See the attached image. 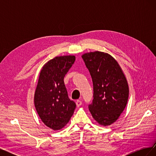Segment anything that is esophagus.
<instances>
[{"label":"esophagus","mask_w":156,"mask_h":156,"mask_svg":"<svg viewBox=\"0 0 156 156\" xmlns=\"http://www.w3.org/2000/svg\"><path fill=\"white\" fill-rule=\"evenodd\" d=\"M76 105H77V107H80V106H81V105H82V101H80V100H77V101H76Z\"/></svg>","instance_id":"1"}]
</instances>
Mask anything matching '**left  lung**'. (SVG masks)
<instances>
[{"mask_svg": "<svg viewBox=\"0 0 156 156\" xmlns=\"http://www.w3.org/2000/svg\"><path fill=\"white\" fill-rule=\"evenodd\" d=\"M82 58L93 82L94 99L89 111L98 123L109 126L127 105L129 87L126 78L117 61L108 53L90 52Z\"/></svg>", "mask_w": 156, "mask_h": 156, "instance_id": "obj_1", "label": "left lung"}]
</instances>
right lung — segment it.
Masks as SVG:
<instances>
[{
    "mask_svg": "<svg viewBox=\"0 0 156 156\" xmlns=\"http://www.w3.org/2000/svg\"><path fill=\"white\" fill-rule=\"evenodd\" d=\"M75 60L73 55L56 56L42 68L34 94L36 111L44 124L62 129L73 115L76 104L70 100L65 87V75Z\"/></svg>",
    "mask_w": 156,
    "mask_h": 156,
    "instance_id": "add662e5",
    "label": "right lung"
}]
</instances>
